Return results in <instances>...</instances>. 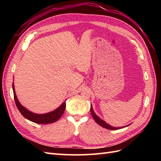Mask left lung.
Segmentation results:
<instances>
[{
  "instance_id": "obj_1",
  "label": "left lung",
  "mask_w": 161,
  "mask_h": 161,
  "mask_svg": "<svg viewBox=\"0 0 161 161\" xmlns=\"http://www.w3.org/2000/svg\"><path fill=\"white\" fill-rule=\"evenodd\" d=\"M91 114L92 118H93V119H95L96 122L99 125L102 126V127H103L106 129L111 130H119V129H121V128H124V127H115H115H114V126H111V125L108 124V123H106L104 120H103L101 118H100L95 113L93 109H92V104L91 105ZM128 125H126V126H128ZM126 126H124V127H126Z\"/></svg>"
}]
</instances>
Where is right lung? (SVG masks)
Listing matches in <instances>:
<instances>
[{
  "label": "right lung",
  "instance_id": "add662e5",
  "mask_svg": "<svg viewBox=\"0 0 161 161\" xmlns=\"http://www.w3.org/2000/svg\"><path fill=\"white\" fill-rule=\"evenodd\" d=\"M14 79V78H13ZM13 94H14V101H15V104L17 105V108L20 111V113L22 114V115L30 120L31 121H33L34 123L39 124H47L53 123L60 119V117L64 114L66 108V101L63 102V103L60 105L57 109L53 110L52 111L48 112L46 114H38L33 113V112L30 111L26 109L25 107H23L20 102L19 101L16 95L15 90H14V82H13Z\"/></svg>",
  "mask_w": 161,
  "mask_h": 161
}]
</instances>
